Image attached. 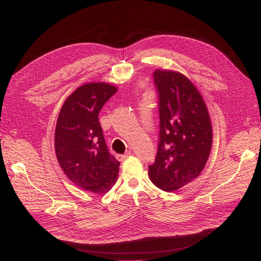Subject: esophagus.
Instances as JSON below:
<instances>
[{
    "label": "esophagus",
    "mask_w": 261,
    "mask_h": 261,
    "mask_svg": "<svg viewBox=\"0 0 261 261\" xmlns=\"http://www.w3.org/2000/svg\"><path fill=\"white\" fill-rule=\"evenodd\" d=\"M130 154H132V152H130V151H126L124 154H116V159L122 161V160L126 159V158H128Z\"/></svg>",
    "instance_id": "34e87169"
}]
</instances>
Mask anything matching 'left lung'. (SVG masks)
I'll use <instances>...</instances> for the list:
<instances>
[{"mask_svg":"<svg viewBox=\"0 0 261 261\" xmlns=\"http://www.w3.org/2000/svg\"><path fill=\"white\" fill-rule=\"evenodd\" d=\"M159 91L160 140L149 177L165 192H175L198 177L212 146L210 115L201 93L176 70L155 69Z\"/></svg>","mask_w":261,"mask_h":261,"instance_id":"obj_1","label":"left lung"}]
</instances>
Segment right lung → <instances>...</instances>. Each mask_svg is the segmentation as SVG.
<instances>
[{"mask_svg":"<svg viewBox=\"0 0 261 261\" xmlns=\"http://www.w3.org/2000/svg\"><path fill=\"white\" fill-rule=\"evenodd\" d=\"M117 91L108 83H87L63 103L55 126L54 148L61 169L84 191L106 194L115 184L118 162L110 154L99 112Z\"/></svg>","mask_w":261,"mask_h":261,"instance_id":"right-lung-1","label":"right lung"}]
</instances>
